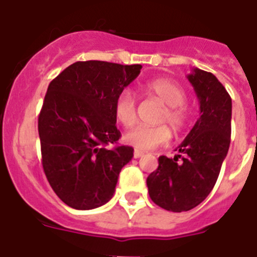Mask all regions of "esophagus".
Returning <instances> with one entry per match:
<instances>
[{
	"mask_svg": "<svg viewBox=\"0 0 257 257\" xmlns=\"http://www.w3.org/2000/svg\"><path fill=\"white\" fill-rule=\"evenodd\" d=\"M142 155H144V152H142V150L135 149V152H133V157H135V158H140V157H142Z\"/></svg>",
	"mask_w": 257,
	"mask_h": 257,
	"instance_id": "esophagus-1",
	"label": "esophagus"
}]
</instances>
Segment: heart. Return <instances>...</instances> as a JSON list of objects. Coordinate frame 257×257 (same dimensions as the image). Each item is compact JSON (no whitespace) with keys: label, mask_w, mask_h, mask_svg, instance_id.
<instances>
[{"label":"heart","mask_w":257,"mask_h":257,"mask_svg":"<svg viewBox=\"0 0 257 257\" xmlns=\"http://www.w3.org/2000/svg\"><path fill=\"white\" fill-rule=\"evenodd\" d=\"M144 90L166 105L165 111L159 116V122H167L175 133L183 131L188 121V109L184 105V90L178 83L170 79H155L148 82L144 86ZM113 113L116 120L125 128L132 126L137 120L135 98L128 88L121 90L115 96ZM170 137L171 133L166 125H158V126L140 125L126 133L125 141L136 149L150 150L167 144Z\"/></svg>","instance_id":"b5f03b06"}]
</instances>
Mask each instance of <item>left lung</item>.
<instances>
[{
    "label": "left lung",
    "mask_w": 257,
    "mask_h": 257,
    "mask_svg": "<svg viewBox=\"0 0 257 257\" xmlns=\"http://www.w3.org/2000/svg\"><path fill=\"white\" fill-rule=\"evenodd\" d=\"M200 103V117L174 158L161 155L148 176L149 195L169 212H187L212 192L231 136V98L214 74L195 68L187 75Z\"/></svg>",
    "instance_id": "8db88e82"
}]
</instances>
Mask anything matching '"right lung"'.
Returning a JSON list of instances; mask_svg holds the SVG:
<instances>
[{"instance_id":"right-lung-1","label":"right lung","mask_w":257,"mask_h":257,"mask_svg":"<svg viewBox=\"0 0 257 257\" xmlns=\"http://www.w3.org/2000/svg\"><path fill=\"white\" fill-rule=\"evenodd\" d=\"M141 65L78 61L49 83L38 129L45 176L62 202L90 210L115 193L118 174L133 158L131 146L117 144L113 100L135 81Z\"/></svg>"}]
</instances>
